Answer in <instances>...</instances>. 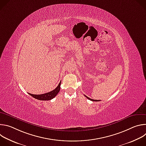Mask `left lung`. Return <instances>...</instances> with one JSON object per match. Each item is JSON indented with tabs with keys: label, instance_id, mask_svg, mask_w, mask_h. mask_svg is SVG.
Masks as SVG:
<instances>
[{
	"label": "left lung",
	"instance_id": "8db88e82",
	"mask_svg": "<svg viewBox=\"0 0 146 146\" xmlns=\"http://www.w3.org/2000/svg\"><path fill=\"white\" fill-rule=\"evenodd\" d=\"M88 99H90V100H92V101H95V102H98V101H100V100H94V99H91V98H88V97H87V96H86Z\"/></svg>",
	"mask_w": 146,
	"mask_h": 146
}]
</instances>
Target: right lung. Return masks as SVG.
<instances>
[{
	"instance_id": "add662e5",
	"label": "right lung",
	"mask_w": 146,
	"mask_h": 146,
	"mask_svg": "<svg viewBox=\"0 0 146 146\" xmlns=\"http://www.w3.org/2000/svg\"><path fill=\"white\" fill-rule=\"evenodd\" d=\"M60 83H61V82H60L59 83L58 86H57V87L55 89H54V90H52V91H50L49 92H47V93H46L44 94H40V95H34V94H29H29L31 96H32V97H33L34 98L40 100H50L53 99L54 97H55L56 95L59 92Z\"/></svg>"
}]
</instances>
